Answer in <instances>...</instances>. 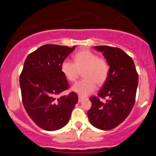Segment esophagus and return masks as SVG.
Segmentation results:
<instances>
[{
    "mask_svg": "<svg viewBox=\"0 0 156 156\" xmlns=\"http://www.w3.org/2000/svg\"><path fill=\"white\" fill-rule=\"evenodd\" d=\"M83 101V98H82V97H80V96H78V102H82Z\"/></svg>",
    "mask_w": 156,
    "mask_h": 156,
    "instance_id": "obj_1",
    "label": "esophagus"
}]
</instances>
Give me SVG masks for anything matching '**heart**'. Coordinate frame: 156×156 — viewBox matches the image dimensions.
Wrapping results in <instances>:
<instances>
[{
  "label": "heart",
  "instance_id": "heart-1",
  "mask_svg": "<svg viewBox=\"0 0 156 156\" xmlns=\"http://www.w3.org/2000/svg\"><path fill=\"white\" fill-rule=\"evenodd\" d=\"M74 63L65 59L61 64V72L69 81H74L80 71L83 78L72 87V91L80 97H87L95 90L96 83L99 85L106 80L109 73V64L105 58L89 51H82L73 56Z\"/></svg>",
  "mask_w": 156,
  "mask_h": 156
}]
</instances>
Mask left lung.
I'll list each match as a JSON object with an SVG mask.
<instances>
[{
  "label": "left lung",
  "mask_w": 156,
  "mask_h": 156,
  "mask_svg": "<svg viewBox=\"0 0 156 156\" xmlns=\"http://www.w3.org/2000/svg\"><path fill=\"white\" fill-rule=\"evenodd\" d=\"M103 53L109 64L108 76L98 97H92V107L88 112L89 122L101 130L116 128L129 115L134 103L139 76L131 57L118 48L94 46ZM108 97L103 103L100 98Z\"/></svg>",
  "instance_id": "1"
}]
</instances>
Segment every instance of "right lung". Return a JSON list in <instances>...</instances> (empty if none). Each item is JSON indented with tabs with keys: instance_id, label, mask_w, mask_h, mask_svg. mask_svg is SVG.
Instances as JSON below:
<instances>
[{
	"instance_id": "1",
	"label": "right lung",
	"mask_w": 156,
	"mask_h": 156,
	"mask_svg": "<svg viewBox=\"0 0 156 156\" xmlns=\"http://www.w3.org/2000/svg\"><path fill=\"white\" fill-rule=\"evenodd\" d=\"M76 46L44 44L26 58L20 76L23 103L31 119L42 129L53 131L67 124L78 95L70 92L56 98L69 87L61 64Z\"/></svg>"
}]
</instances>
